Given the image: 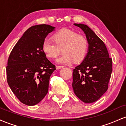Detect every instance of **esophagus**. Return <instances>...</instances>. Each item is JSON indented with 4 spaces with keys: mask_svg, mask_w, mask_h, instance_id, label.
I'll return each instance as SVG.
<instances>
[{
    "mask_svg": "<svg viewBox=\"0 0 126 126\" xmlns=\"http://www.w3.org/2000/svg\"><path fill=\"white\" fill-rule=\"evenodd\" d=\"M57 69H61V68H63V67H64V66H60V65H59V66H57Z\"/></svg>",
    "mask_w": 126,
    "mask_h": 126,
    "instance_id": "esophagus-1",
    "label": "esophagus"
}]
</instances>
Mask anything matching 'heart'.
Masks as SVG:
<instances>
[{
	"label": "heart",
	"mask_w": 126,
	"mask_h": 126,
	"mask_svg": "<svg viewBox=\"0 0 126 126\" xmlns=\"http://www.w3.org/2000/svg\"><path fill=\"white\" fill-rule=\"evenodd\" d=\"M54 41L45 40L43 51L47 57L56 59L62 50L63 54L57 60L61 63L80 62L84 58L88 49V41L85 36L68 29H63L53 34Z\"/></svg>",
	"instance_id": "heart-1"
}]
</instances>
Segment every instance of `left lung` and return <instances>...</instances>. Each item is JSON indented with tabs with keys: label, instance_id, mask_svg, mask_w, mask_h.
<instances>
[{
	"label": "left lung",
	"instance_id": "8db88e82",
	"mask_svg": "<svg viewBox=\"0 0 126 126\" xmlns=\"http://www.w3.org/2000/svg\"><path fill=\"white\" fill-rule=\"evenodd\" d=\"M81 28L89 44L85 59L73 69L72 87L75 94L85 103L99 99L107 91L112 73V59L106 46L87 25L74 24Z\"/></svg>",
	"mask_w": 126,
	"mask_h": 126
}]
</instances>
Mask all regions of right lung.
<instances>
[{
	"label": "right lung",
	"mask_w": 126,
	"mask_h": 126,
	"mask_svg": "<svg viewBox=\"0 0 126 126\" xmlns=\"http://www.w3.org/2000/svg\"><path fill=\"white\" fill-rule=\"evenodd\" d=\"M55 27L41 24L30 27L13 48L6 66L7 81L22 103L32 106L45 97L50 78L56 70L42 49V44Z\"/></svg>",
	"instance_id": "obj_1"
}]
</instances>
